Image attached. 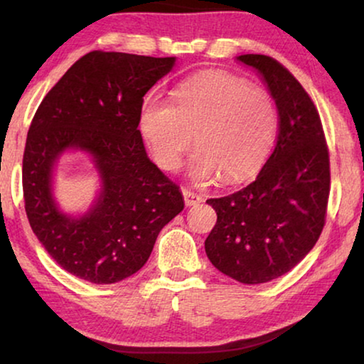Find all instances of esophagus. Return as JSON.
I'll return each mask as SVG.
<instances>
[{
  "label": "esophagus",
  "instance_id": "1",
  "mask_svg": "<svg viewBox=\"0 0 364 364\" xmlns=\"http://www.w3.org/2000/svg\"><path fill=\"white\" fill-rule=\"evenodd\" d=\"M182 196H183V200H186L187 207L197 205V203L202 202L200 193L193 192V191H191V188H182Z\"/></svg>",
  "mask_w": 364,
  "mask_h": 364
}]
</instances>
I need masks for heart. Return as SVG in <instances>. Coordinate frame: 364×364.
I'll use <instances>...</instances> for the list:
<instances>
[{
    "mask_svg": "<svg viewBox=\"0 0 364 364\" xmlns=\"http://www.w3.org/2000/svg\"><path fill=\"white\" fill-rule=\"evenodd\" d=\"M142 136L164 171H176L193 142L191 173L207 181L220 173L238 182L257 171L272 151L277 112L270 96L243 79L207 73L172 92V104L149 96L139 114Z\"/></svg>",
    "mask_w": 364,
    "mask_h": 364,
    "instance_id": "1",
    "label": "heart"
}]
</instances>
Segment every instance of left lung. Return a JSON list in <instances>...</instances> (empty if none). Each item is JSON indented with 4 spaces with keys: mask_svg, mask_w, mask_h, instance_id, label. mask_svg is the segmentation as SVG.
Returning <instances> with one entry per match:
<instances>
[{
    "mask_svg": "<svg viewBox=\"0 0 364 364\" xmlns=\"http://www.w3.org/2000/svg\"><path fill=\"white\" fill-rule=\"evenodd\" d=\"M237 59L257 69L275 99L278 136L255 181L207 200L217 223L205 253L223 275L257 285L290 272L320 238L330 196V154L318 109L295 76L263 54Z\"/></svg>",
    "mask_w": 364,
    "mask_h": 364,
    "instance_id": "left-lung-1",
    "label": "left lung"
}]
</instances>
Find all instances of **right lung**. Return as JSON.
<instances>
[{
	"label": "right lung",
	"instance_id": "right-lung-1",
	"mask_svg": "<svg viewBox=\"0 0 364 364\" xmlns=\"http://www.w3.org/2000/svg\"><path fill=\"white\" fill-rule=\"evenodd\" d=\"M176 58L92 51L77 59L34 114L23 156L24 208L54 262L97 285L121 282L146 265L159 232L183 198L151 162L139 131L144 96ZM68 150L93 159L102 192L81 218L52 197V168Z\"/></svg>",
	"mask_w": 364,
	"mask_h": 364
}]
</instances>
